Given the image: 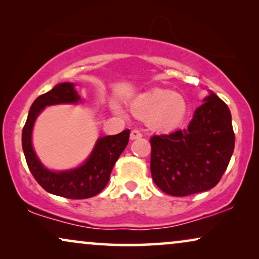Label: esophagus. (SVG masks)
<instances>
[{
    "label": "esophagus",
    "mask_w": 259,
    "mask_h": 259,
    "mask_svg": "<svg viewBox=\"0 0 259 259\" xmlns=\"http://www.w3.org/2000/svg\"><path fill=\"white\" fill-rule=\"evenodd\" d=\"M143 137V134H141V132L139 130H133L132 132H131V140H136V139H139V138Z\"/></svg>",
    "instance_id": "esophagus-1"
}]
</instances>
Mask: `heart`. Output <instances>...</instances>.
Returning a JSON list of instances; mask_svg holds the SVG:
<instances>
[{
    "mask_svg": "<svg viewBox=\"0 0 259 259\" xmlns=\"http://www.w3.org/2000/svg\"><path fill=\"white\" fill-rule=\"evenodd\" d=\"M114 109L121 113L118 105ZM131 112L138 118L148 120L154 130L171 131L182 125L187 105L183 95L166 90H154L134 99L131 102Z\"/></svg>",
    "mask_w": 259,
    "mask_h": 259,
    "instance_id": "b5f03b06",
    "label": "heart"
}]
</instances>
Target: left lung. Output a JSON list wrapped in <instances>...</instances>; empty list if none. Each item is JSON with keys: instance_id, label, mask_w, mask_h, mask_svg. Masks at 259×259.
Here are the masks:
<instances>
[{"instance_id": "left-lung-1", "label": "left lung", "mask_w": 259, "mask_h": 259, "mask_svg": "<svg viewBox=\"0 0 259 259\" xmlns=\"http://www.w3.org/2000/svg\"><path fill=\"white\" fill-rule=\"evenodd\" d=\"M185 130L151 138V173L175 197L204 192L224 175L235 148L228 105L210 91Z\"/></svg>"}]
</instances>
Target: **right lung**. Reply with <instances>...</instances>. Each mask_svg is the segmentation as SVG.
<instances>
[{
  "label": "right lung",
  "mask_w": 259,
  "mask_h": 259,
  "mask_svg": "<svg viewBox=\"0 0 259 259\" xmlns=\"http://www.w3.org/2000/svg\"><path fill=\"white\" fill-rule=\"evenodd\" d=\"M80 95L72 82H62L33 102L22 131V148L28 167L36 182L55 196L69 199H86L100 193L108 184L109 176L120 154L125 150L130 139V130L115 136L101 137L82 165L75 168L52 171L45 167L35 153L31 144V133L35 120L47 107L61 104H77Z\"/></svg>",
  "instance_id": "add662e5"
}]
</instances>
